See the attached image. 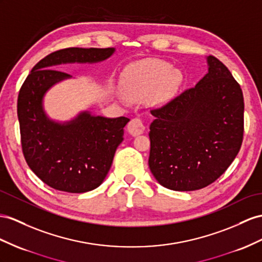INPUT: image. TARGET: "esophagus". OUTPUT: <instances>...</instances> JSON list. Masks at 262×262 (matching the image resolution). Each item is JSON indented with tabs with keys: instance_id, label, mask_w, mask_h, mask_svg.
Instances as JSON below:
<instances>
[{
	"instance_id": "34e87169",
	"label": "esophagus",
	"mask_w": 262,
	"mask_h": 262,
	"mask_svg": "<svg viewBox=\"0 0 262 262\" xmlns=\"http://www.w3.org/2000/svg\"><path fill=\"white\" fill-rule=\"evenodd\" d=\"M127 129H128V133L133 136H138L140 134H143L145 130V126L143 124L142 120L139 118H133L130 122L128 123V126H127Z\"/></svg>"
}]
</instances>
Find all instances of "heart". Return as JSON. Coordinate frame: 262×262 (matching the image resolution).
Here are the masks:
<instances>
[{"instance_id": "obj_1", "label": "heart", "mask_w": 262, "mask_h": 262, "mask_svg": "<svg viewBox=\"0 0 262 262\" xmlns=\"http://www.w3.org/2000/svg\"><path fill=\"white\" fill-rule=\"evenodd\" d=\"M179 79V73L167 63L147 58L126 67L120 75L119 91L130 100L148 97L151 105H163L175 94Z\"/></svg>"}]
</instances>
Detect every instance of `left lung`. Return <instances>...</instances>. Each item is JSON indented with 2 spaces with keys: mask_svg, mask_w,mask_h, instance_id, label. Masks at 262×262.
I'll return each instance as SVG.
<instances>
[{
  "mask_svg": "<svg viewBox=\"0 0 262 262\" xmlns=\"http://www.w3.org/2000/svg\"><path fill=\"white\" fill-rule=\"evenodd\" d=\"M195 87L151 111L149 169L176 191L201 189L218 179L236 158L244 136V95L219 59Z\"/></svg>",
  "mask_w": 262,
  "mask_h": 262,
  "instance_id": "obj_1",
  "label": "left lung"
}]
</instances>
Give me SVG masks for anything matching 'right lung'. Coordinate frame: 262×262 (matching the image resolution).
Masks as SVG:
<instances>
[{
    "instance_id": "obj_1",
    "label": "right lung",
    "mask_w": 262,
    "mask_h": 262,
    "mask_svg": "<svg viewBox=\"0 0 262 262\" xmlns=\"http://www.w3.org/2000/svg\"><path fill=\"white\" fill-rule=\"evenodd\" d=\"M114 53V48L51 53L33 67L19 91L17 117L25 160L43 183L56 190L80 193L97 188L111 169L129 119L96 116L89 111L66 122L50 118L44 110L46 93L72 78L55 66L99 63Z\"/></svg>"
}]
</instances>
